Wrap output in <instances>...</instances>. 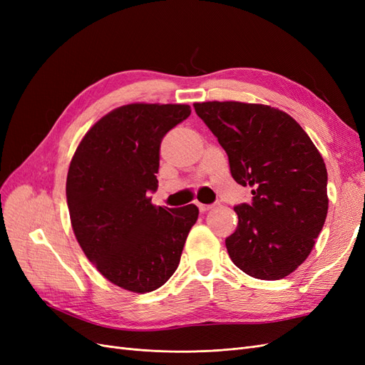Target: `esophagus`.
Here are the masks:
<instances>
[{
  "label": "esophagus",
  "instance_id": "obj_1",
  "mask_svg": "<svg viewBox=\"0 0 365 365\" xmlns=\"http://www.w3.org/2000/svg\"><path fill=\"white\" fill-rule=\"evenodd\" d=\"M196 205H197V208H200V212H201V213H204V212H208V210L213 207V205H210V204H201V202H197Z\"/></svg>",
  "mask_w": 365,
  "mask_h": 365
}]
</instances>
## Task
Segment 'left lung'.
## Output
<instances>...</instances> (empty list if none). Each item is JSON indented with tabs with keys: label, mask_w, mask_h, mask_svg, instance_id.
<instances>
[{
	"label": "left lung",
	"mask_w": 365,
	"mask_h": 365,
	"mask_svg": "<svg viewBox=\"0 0 365 365\" xmlns=\"http://www.w3.org/2000/svg\"><path fill=\"white\" fill-rule=\"evenodd\" d=\"M196 114L228 155L231 176L252 187V202L235 207L225 239L231 260L260 280H279L311 254L327 216L323 157L297 121L259 103L202 102Z\"/></svg>",
	"instance_id": "obj_1"
}]
</instances>
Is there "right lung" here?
<instances>
[{
  "mask_svg": "<svg viewBox=\"0 0 365 365\" xmlns=\"http://www.w3.org/2000/svg\"><path fill=\"white\" fill-rule=\"evenodd\" d=\"M189 105L130 103L102 117L77 146L67 204L77 242L105 279L126 291L158 289L180 264L200 210L157 207L163 137Z\"/></svg>",
  "mask_w": 365,
  "mask_h": 365,
  "instance_id": "right-lung-1",
  "label": "right lung"
}]
</instances>
